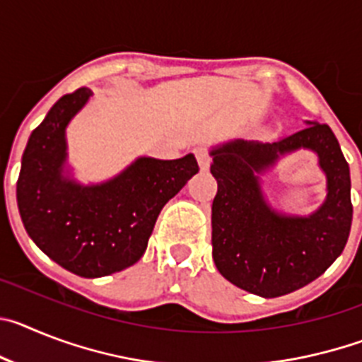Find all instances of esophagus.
Returning <instances> with one entry per match:
<instances>
[{"instance_id": "34e87169", "label": "esophagus", "mask_w": 362, "mask_h": 362, "mask_svg": "<svg viewBox=\"0 0 362 362\" xmlns=\"http://www.w3.org/2000/svg\"><path fill=\"white\" fill-rule=\"evenodd\" d=\"M196 158H197V163H199V168L203 172H206L210 168V156L209 152H206V148H203V146H199V148H196Z\"/></svg>"}]
</instances>
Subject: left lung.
Returning <instances> with one entry per match:
<instances>
[{
	"instance_id": "1",
	"label": "left lung",
	"mask_w": 362,
	"mask_h": 362,
	"mask_svg": "<svg viewBox=\"0 0 362 362\" xmlns=\"http://www.w3.org/2000/svg\"><path fill=\"white\" fill-rule=\"evenodd\" d=\"M276 143L233 139L210 150L217 181L212 203V257L225 279L259 297L296 292L343 254L351 226L350 166L328 124ZM297 149L318 156L327 197L310 216H292L267 203L260 175Z\"/></svg>"
}]
</instances>
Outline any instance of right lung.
I'll list each match as a JSON object with an SVG mask.
<instances>
[{
	"instance_id": "add662e5",
	"label": "right lung",
	"mask_w": 362,
	"mask_h": 362,
	"mask_svg": "<svg viewBox=\"0 0 362 362\" xmlns=\"http://www.w3.org/2000/svg\"><path fill=\"white\" fill-rule=\"evenodd\" d=\"M90 88L63 95L30 134L16 197L25 230L41 252L76 276L103 277L137 263L159 212L192 175L194 153L137 158L108 181L81 185L66 165V127Z\"/></svg>"
}]
</instances>
